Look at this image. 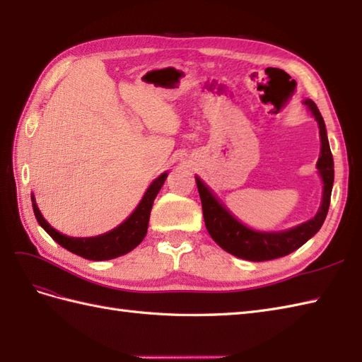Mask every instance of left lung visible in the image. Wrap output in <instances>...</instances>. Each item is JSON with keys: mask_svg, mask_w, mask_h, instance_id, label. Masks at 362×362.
Returning a JSON list of instances; mask_svg holds the SVG:
<instances>
[{"mask_svg": "<svg viewBox=\"0 0 362 362\" xmlns=\"http://www.w3.org/2000/svg\"><path fill=\"white\" fill-rule=\"evenodd\" d=\"M304 105L312 111L319 124V136H321V154H319V160L316 165L324 183L321 206H319L313 219L300 223L295 226V228L272 233L255 231L242 225L238 219H234L231 213L217 200V197L209 191L206 185L196 177L206 230L213 240L221 248H223L226 253L240 259L253 260V262H264V260H272L293 253V251L304 245L310 238H313L321 230L330 206L334 179L333 156L329 139H327L325 123L317 106L312 100H304Z\"/></svg>", "mask_w": 362, "mask_h": 362, "instance_id": "left-lung-1", "label": "left lung"}]
</instances>
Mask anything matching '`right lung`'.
<instances>
[{
  "mask_svg": "<svg viewBox=\"0 0 362 362\" xmlns=\"http://www.w3.org/2000/svg\"><path fill=\"white\" fill-rule=\"evenodd\" d=\"M166 177H168V173H163L149 185L145 196H143L140 204L137 205L136 209H134V213L128 217V219L122 222L119 226H115L114 230L107 231L105 234H98V236H94V238H71L52 228V226L45 221V217L41 216L40 209L35 204V197L32 196L33 213H35L38 223L43 226L49 236L52 238L58 245H62L67 251H71V253L89 260L114 259V257L129 253V251L136 248L143 240V238L146 236L151 208H153L154 199L158 194L160 188L163 187Z\"/></svg>",
  "mask_w": 362,
  "mask_h": 362,
  "instance_id": "1",
  "label": "right lung"
}]
</instances>
